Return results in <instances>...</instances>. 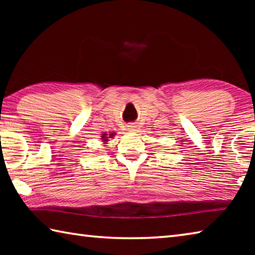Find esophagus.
Instances as JSON below:
<instances>
[{
	"label": "esophagus",
	"mask_w": 255,
	"mask_h": 255,
	"mask_svg": "<svg viewBox=\"0 0 255 255\" xmlns=\"http://www.w3.org/2000/svg\"><path fill=\"white\" fill-rule=\"evenodd\" d=\"M136 126H132V125H130V126H128V130H130V131H133V130H136Z\"/></svg>",
	"instance_id": "1"
}]
</instances>
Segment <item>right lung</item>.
Instances as JSON below:
<instances>
[{
	"label": "right lung",
	"instance_id": "1",
	"mask_svg": "<svg viewBox=\"0 0 255 255\" xmlns=\"http://www.w3.org/2000/svg\"><path fill=\"white\" fill-rule=\"evenodd\" d=\"M115 136V132H110V133H102V136H101V139H102V141H103V144H107V141L109 140V138H112Z\"/></svg>",
	"mask_w": 255,
	"mask_h": 255
}]
</instances>
